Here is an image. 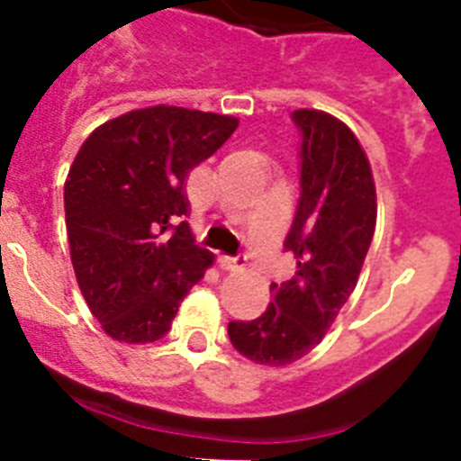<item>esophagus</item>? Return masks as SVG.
I'll return each mask as SVG.
<instances>
[{
    "mask_svg": "<svg viewBox=\"0 0 461 461\" xmlns=\"http://www.w3.org/2000/svg\"><path fill=\"white\" fill-rule=\"evenodd\" d=\"M217 263H219V267H221V270H228V272H230V270H238V267H240V266H238L240 260L233 258V256H219Z\"/></svg>",
    "mask_w": 461,
    "mask_h": 461,
    "instance_id": "esophagus-1",
    "label": "esophagus"
}]
</instances>
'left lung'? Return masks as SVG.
<instances>
[{
	"instance_id": "obj_1",
	"label": "left lung",
	"mask_w": 461,
	"mask_h": 461,
	"mask_svg": "<svg viewBox=\"0 0 461 461\" xmlns=\"http://www.w3.org/2000/svg\"><path fill=\"white\" fill-rule=\"evenodd\" d=\"M300 203L286 235L295 276L272 284V303L254 321H230L235 351L281 367L307 356L335 323L360 276L376 228V186L356 133L323 110L300 108Z\"/></svg>"
}]
</instances>
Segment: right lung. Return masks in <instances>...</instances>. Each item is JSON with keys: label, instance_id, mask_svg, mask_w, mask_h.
I'll list each match as a JSON object with an SVG mask.
<instances>
[{"label": "right lung", "instance_id": "1", "mask_svg": "<svg viewBox=\"0 0 461 461\" xmlns=\"http://www.w3.org/2000/svg\"><path fill=\"white\" fill-rule=\"evenodd\" d=\"M238 117L149 105L89 133L64 182L71 263L108 337L149 344L214 263L194 244L185 182L221 148Z\"/></svg>", "mask_w": 461, "mask_h": 461}]
</instances>
